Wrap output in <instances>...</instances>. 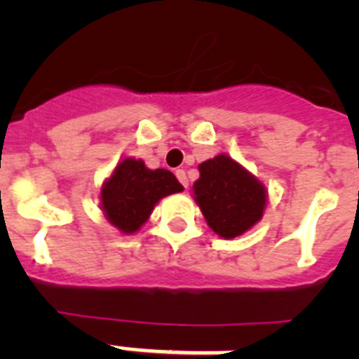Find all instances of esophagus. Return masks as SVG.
Here are the masks:
<instances>
[{"label":"esophagus","mask_w":359,"mask_h":359,"mask_svg":"<svg viewBox=\"0 0 359 359\" xmlns=\"http://www.w3.org/2000/svg\"><path fill=\"white\" fill-rule=\"evenodd\" d=\"M176 177L180 180V183H182L185 189H189V177H187V172L183 169H177L176 170Z\"/></svg>","instance_id":"obj_1"}]
</instances>
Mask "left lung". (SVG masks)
<instances>
[{
    "mask_svg": "<svg viewBox=\"0 0 359 359\" xmlns=\"http://www.w3.org/2000/svg\"><path fill=\"white\" fill-rule=\"evenodd\" d=\"M198 169L194 199L219 237H239L261 221L268 190L250 170L226 154L203 161Z\"/></svg>",
    "mask_w": 359,
    "mask_h": 359,
    "instance_id": "left-lung-1",
    "label": "left lung"
}]
</instances>
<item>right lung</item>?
I'll return each instance as SVG.
<instances>
[{
  "label": "right lung",
  "mask_w": 359,
  "mask_h": 359,
  "mask_svg": "<svg viewBox=\"0 0 359 359\" xmlns=\"http://www.w3.org/2000/svg\"><path fill=\"white\" fill-rule=\"evenodd\" d=\"M183 185L167 169H147L142 160L123 158L100 189L104 215L122 233H136L156 203L182 192Z\"/></svg>",
  "instance_id": "add662e5"
}]
</instances>
